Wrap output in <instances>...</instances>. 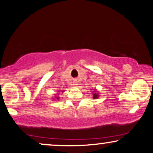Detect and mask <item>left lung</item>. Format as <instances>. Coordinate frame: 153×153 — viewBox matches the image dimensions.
Masks as SVG:
<instances>
[{
    "instance_id": "left-lung-1",
    "label": "left lung",
    "mask_w": 153,
    "mask_h": 153,
    "mask_svg": "<svg viewBox=\"0 0 153 153\" xmlns=\"http://www.w3.org/2000/svg\"><path fill=\"white\" fill-rule=\"evenodd\" d=\"M98 97H99V96H98L97 94H94L93 95V99H97V98H98Z\"/></svg>"
}]
</instances>
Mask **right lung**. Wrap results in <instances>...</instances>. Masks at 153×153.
Returning <instances> with one entry per match:
<instances>
[{"label": "right lung", "instance_id": "right-lung-1", "mask_svg": "<svg viewBox=\"0 0 153 153\" xmlns=\"http://www.w3.org/2000/svg\"><path fill=\"white\" fill-rule=\"evenodd\" d=\"M57 99H59V98H58V97H57Z\"/></svg>", "mask_w": 153, "mask_h": 153}]
</instances>
